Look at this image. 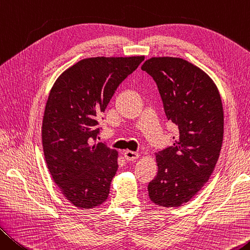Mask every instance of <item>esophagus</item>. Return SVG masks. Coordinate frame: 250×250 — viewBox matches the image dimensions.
Here are the masks:
<instances>
[{"instance_id": "1", "label": "esophagus", "mask_w": 250, "mask_h": 250, "mask_svg": "<svg viewBox=\"0 0 250 250\" xmlns=\"http://www.w3.org/2000/svg\"><path fill=\"white\" fill-rule=\"evenodd\" d=\"M124 157H125L126 161L133 162V161H136V159H137L138 157H140V154L135 153V152H132V150H125Z\"/></svg>"}]
</instances>
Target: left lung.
I'll return each mask as SVG.
<instances>
[{
    "label": "left lung",
    "mask_w": 250,
    "mask_h": 250,
    "mask_svg": "<svg viewBox=\"0 0 250 250\" xmlns=\"http://www.w3.org/2000/svg\"><path fill=\"white\" fill-rule=\"evenodd\" d=\"M156 82L164 110L177 127L174 144L155 153L157 175L148 196L163 207L189 202L210 178L224 138V110L215 82L179 57H150L142 65Z\"/></svg>",
    "instance_id": "8db88e82"
}]
</instances>
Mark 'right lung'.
Instances as JSON below:
<instances>
[{"instance_id": "1", "label": "right lung", "mask_w": 250, "mask_h": 250, "mask_svg": "<svg viewBox=\"0 0 250 250\" xmlns=\"http://www.w3.org/2000/svg\"><path fill=\"white\" fill-rule=\"evenodd\" d=\"M144 57L84 59L65 69L51 88L42 124L44 156L53 181L75 207L95 208L108 197L118 153L95 142L96 118Z\"/></svg>"}]
</instances>
